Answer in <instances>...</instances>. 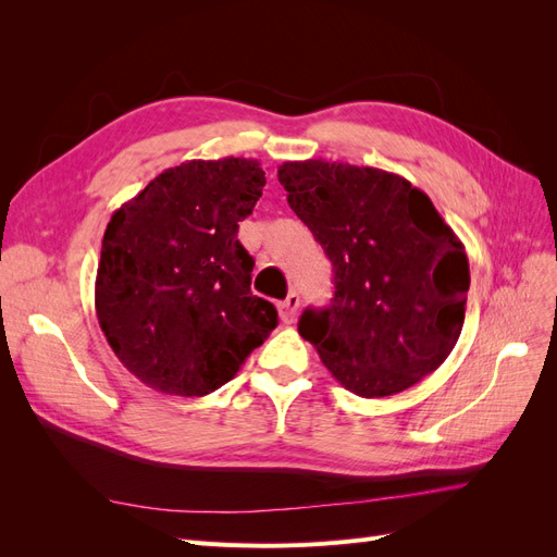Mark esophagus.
<instances>
[{"label": "esophagus", "mask_w": 557, "mask_h": 557, "mask_svg": "<svg viewBox=\"0 0 557 557\" xmlns=\"http://www.w3.org/2000/svg\"><path fill=\"white\" fill-rule=\"evenodd\" d=\"M297 311H299V295H297V293H290L283 301H278V318H281V323L290 325L293 320L297 318Z\"/></svg>", "instance_id": "1"}]
</instances>
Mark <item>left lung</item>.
<instances>
[{
	"instance_id": "left-lung-1",
	"label": "left lung",
	"mask_w": 557,
	"mask_h": 557,
	"mask_svg": "<svg viewBox=\"0 0 557 557\" xmlns=\"http://www.w3.org/2000/svg\"><path fill=\"white\" fill-rule=\"evenodd\" d=\"M278 181L334 267L332 305L297 325L330 374L367 399L432 374L462 332L469 262L430 197L348 162H283Z\"/></svg>"
}]
</instances>
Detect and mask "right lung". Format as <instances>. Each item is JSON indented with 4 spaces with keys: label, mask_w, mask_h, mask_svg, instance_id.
Segmentation results:
<instances>
[{
    "label": "right lung",
    "mask_w": 557,
    "mask_h": 557,
    "mask_svg": "<svg viewBox=\"0 0 557 557\" xmlns=\"http://www.w3.org/2000/svg\"><path fill=\"white\" fill-rule=\"evenodd\" d=\"M264 183L258 160H188L111 215L97 320L117 360L153 391H218L278 325L272 301L250 293L256 262L237 239Z\"/></svg>",
    "instance_id": "1"
}]
</instances>
